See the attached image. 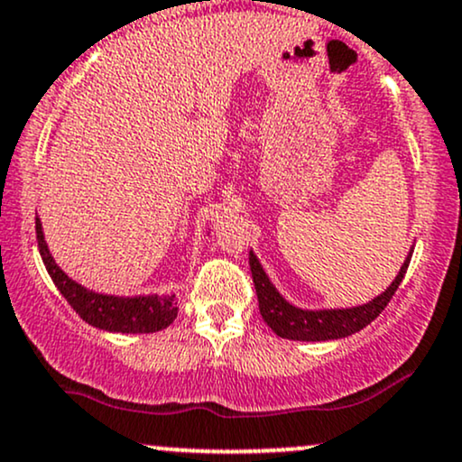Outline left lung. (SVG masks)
Returning a JSON list of instances; mask_svg holds the SVG:
<instances>
[{
    "label": "left lung",
    "mask_w": 462,
    "mask_h": 462,
    "mask_svg": "<svg viewBox=\"0 0 462 462\" xmlns=\"http://www.w3.org/2000/svg\"><path fill=\"white\" fill-rule=\"evenodd\" d=\"M408 263H411V254H408L400 273L395 275L389 289L380 293L378 298L367 301V304L354 306V309L304 310L289 304L275 291L272 280L264 273L263 264L258 263L256 254L249 252V269H252L254 286H256L258 295V309H261L263 319L278 337L291 338V341H332V338H343L363 330L365 326H369L386 309V304L395 295L397 286L404 280Z\"/></svg>",
    "instance_id": "obj_1"
}]
</instances>
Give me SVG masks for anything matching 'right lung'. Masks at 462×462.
I'll list each match as a JSON object with an SVG mask.
<instances>
[{
	"mask_svg": "<svg viewBox=\"0 0 462 462\" xmlns=\"http://www.w3.org/2000/svg\"><path fill=\"white\" fill-rule=\"evenodd\" d=\"M36 241L43 258L47 273L51 275L71 309L84 321L99 330L124 332V334H150L164 330L178 317L176 295H136V298H119L88 291L87 286L73 282L69 275L54 263V256L47 249L43 226L36 217Z\"/></svg>",
	"mask_w": 462,
	"mask_h": 462,
	"instance_id": "add662e5",
	"label": "right lung"
}]
</instances>
